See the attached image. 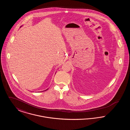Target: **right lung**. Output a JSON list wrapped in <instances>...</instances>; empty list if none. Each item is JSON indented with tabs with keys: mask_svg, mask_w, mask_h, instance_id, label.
<instances>
[{
	"mask_svg": "<svg viewBox=\"0 0 130 130\" xmlns=\"http://www.w3.org/2000/svg\"><path fill=\"white\" fill-rule=\"evenodd\" d=\"M47 90H48V89H47ZM47 90H45V91H46Z\"/></svg>",
	"mask_w": 130,
	"mask_h": 130,
	"instance_id": "add662e5",
	"label": "right lung"
}]
</instances>
